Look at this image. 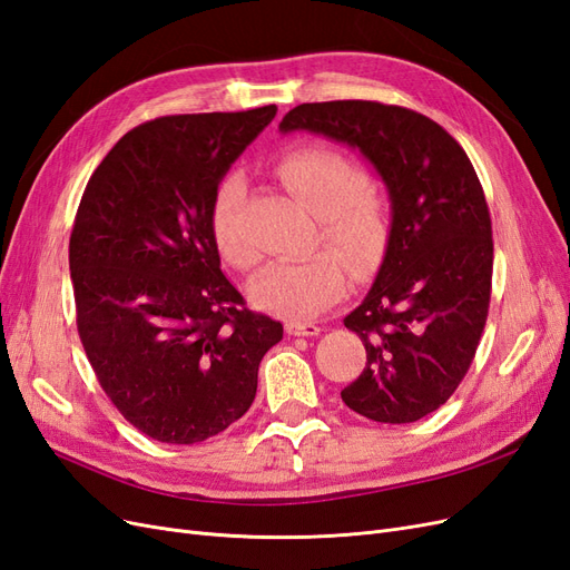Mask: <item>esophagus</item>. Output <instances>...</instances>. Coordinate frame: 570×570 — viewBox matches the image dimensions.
Returning a JSON list of instances; mask_svg holds the SVG:
<instances>
[{"instance_id":"obj_1","label":"esophagus","mask_w":570,"mask_h":570,"mask_svg":"<svg viewBox=\"0 0 570 570\" xmlns=\"http://www.w3.org/2000/svg\"><path fill=\"white\" fill-rule=\"evenodd\" d=\"M287 335H295V337H314L321 333V327L316 323H308V321H289L285 325Z\"/></svg>"}]
</instances>
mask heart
<instances>
[{"label":"heart","instance_id":"b5f03b06","mask_svg":"<svg viewBox=\"0 0 570 570\" xmlns=\"http://www.w3.org/2000/svg\"><path fill=\"white\" fill-rule=\"evenodd\" d=\"M278 176L306 209L318 216L321 235L350 262L366 271L381 262L390 239L383 197L366 185V174L347 154L331 147H297L278 161ZM245 180L226 174L209 202V228L223 258L237 268L256 264V249L239 233ZM350 268L337 252H316L302 262L271 264L252 285V299L289 321L327 312L347 289Z\"/></svg>","mask_w":570,"mask_h":570}]
</instances>
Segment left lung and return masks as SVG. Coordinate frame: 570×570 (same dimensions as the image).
<instances>
[{
	"label": "left lung",
	"instance_id": "1",
	"mask_svg": "<svg viewBox=\"0 0 570 570\" xmlns=\"http://www.w3.org/2000/svg\"><path fill=\"white\" fill-rule=\"evenodd\" d=\"M283 132L356 147L385 180L392 226L366 299L344 318L366 368L342 402L377 423L440 409L469 373L492 292V220L471 159L428 116L364 99L299 105Z\"/></svg>",
	"mask_w": 570,
	"mask_h": 570
}]
</instances>
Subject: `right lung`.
I'll return each instance as SVG.
<instances>
[{
	"mask_svg": "<svg viewBox=\"0 0 570 570\" xmlns=\"http://www.w3.org/2000/svg\"><path fill=\"white\" fill-rule=\"evenodd\" d=\"M275 111L147 120L82 193L68 245L78 335L111 404L151 440L197 444L243 419L283 340L223 275L209 228L216 183Z\"/></svg>",
	"mask_w": 570,
	"mask_h": 570,
	"instance_id": "right-lung-1",
	"label": "right lung"
}]
</instances>
